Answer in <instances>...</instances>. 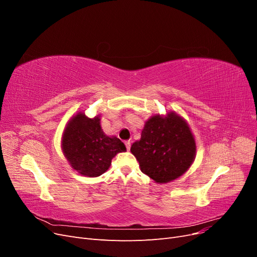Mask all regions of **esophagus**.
<instances>
[{"instance_id": "1", "label": "esophagus", "mask_w": 257, "mask_h": 257, "mask_svg": "<svg viewBox=\"0 0 257 257\" xmlns=\"http://www.w3.org/2000/svg\"><path fill=\"white\" fill-rule=\"evenodd\" d=\"M125 147H126V149H127V151H130V149H131V142H130V141L125 142Z\"/></svg>"}]
</instances>
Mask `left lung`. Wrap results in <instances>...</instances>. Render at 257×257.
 I'll return each instance as SVG.
<instances>
[{"label": "left lung", "instance_id": "obj_1", "mask_svg": "<svg viewBox=\"0 0 257 257\" xmlns=\"http://www.w3.org/2000/svg\"><path fill=\"white\" fill-rule=\"evenodd\" d=\"M141 170L153 181H174L188 172L196 157L189 123L175 111L154 114L145 122L141 141L131 147Z\"/></svg>", "mask_w": 257, "mask_h": 257}]
</instances>
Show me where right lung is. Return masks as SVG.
<instances>
[{
  "label": "right lung",
  "instance_id": "1",
  "mask_svg": "<svg viewBox=\"0 0 257 257\" xmlns=\"http://www.w3.org/2000/svg\"><path fill=\"white\" fill-rule=\"evenodd\" d=\"M61 149L68 164L84 177H98L111 165V160L126 151L118 137L107 136L100 125V115L89 118L79 111L66 123Z\"/></svg>",
  "mask_w": 257,
  "mask_h": 257
}]
</instances>
